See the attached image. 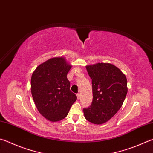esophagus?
<instances>
[{
	"instance_id": "1",
	"label": "esophagus",
	"mask_w": 153,
	"mask_h": 153,
	"mask_svg": "<svg viewBox=\"0 0 153 153\" xmlns=\"http://www.w3.org/2000/svg\"><path fill=\"white\" fill-rule=\"evenodd\" d=\"M80 96H80V94H77V100H79V99H80Z\"/></svg>"
}]
</instances>
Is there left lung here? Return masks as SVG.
<instances>
[{"label":"left lung","mask_w":153,"mask_h":153,"mask_svg":"<svg viewBox=\"0 0 153 153\" xmlns=\"http://www.w3.org/2000/svg\"><path fill=\"white\" fill-rule=\"evenodd\" d=\"M92 83L93 100L84 108L86 120L102 124L110 120L121 108L128 92L126 76L109 63H97L85 66Z\"/></svg>","instance_id":"1"}]
</instances>
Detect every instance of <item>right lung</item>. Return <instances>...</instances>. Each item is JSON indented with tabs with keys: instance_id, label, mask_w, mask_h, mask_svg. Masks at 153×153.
<instances>
[{
	"instance_id": "right-lung-1",
	"label": "right lung",
	"mask_w": 153,
	"mask_h": 153,
	"mask_svg": "<svg viewBox=\"0 0 153 153\" xmlns=\"http://www.w3.org/2000/svg\"><path fill=\"white\" fill-rule=\"evenodd\" d=\"M71 67L64 57H55L41 63L32 74L33 99L39 112L49 121L65 118L77 100L67 78Z\"/></svg>"
}]
</instances>
